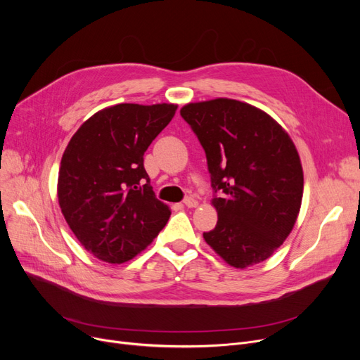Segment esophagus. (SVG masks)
<instances>
[{
    "label": "esophagus",
    "mask_w": 360,
    "mask_h": 360,
    "mask_svg": "<svg viewBox=\"0 0 360 360\" xmlns=\"http://www.w3.org/2000/svg\"><path fill=\"white\" fill-rule=\"evenodd\" d=\"M184 205H185V207H188V209H194V207H197V205H198V201H197V200H194L193 197H188V198H185V200H184Z\"/></svg>",
    "instance_id": "esophagus-1"
}]
</instances>
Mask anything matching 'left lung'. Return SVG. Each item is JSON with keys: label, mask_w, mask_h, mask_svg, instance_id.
<instances>
[{"label": "left lung", "mask_w": 360, "mask_h": 360, "mask_svg": "<svg viewBox=\"0 0 360 360\" xmlns=\"http://www.w3.org/2000/svg\"><path fill=\"white\" fill-rule=\"evenodd\" d=\"M207 158L217 224L202 233L229 266L247 269L270 258L290 235L304 195V170L288 131L267 112L235 99L186 103Z\"/></svg>", "instance_id": "left-lung-1"}]
</instances>
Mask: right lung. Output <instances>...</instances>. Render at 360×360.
<instances>
[{
  "instance_id": "right-lung-1",
  "label": "right lung",
  "mask_w": 360,
  "mask_h": 360,
  "mask_svg": "<svg viewBox=\"0 0 360 360\" xmlns=\"http://www.w3.org/2000/svg\"><path fill=\"white\" fill-rule=\"evenodd\" d=\"M175 103H120L98 110L71 137L60 166L58 202L86 251L121 264L144 251L170 217L144 169V151Z\"/></svg>"
}]
</instances>
